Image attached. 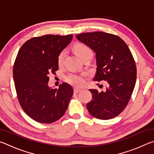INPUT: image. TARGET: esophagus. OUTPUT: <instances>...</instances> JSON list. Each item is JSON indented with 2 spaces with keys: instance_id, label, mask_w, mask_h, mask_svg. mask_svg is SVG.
I'll return each mask as SVG.
<instances>
[{
  "instance_id": "esophagus-1",
  "label": "esophagus",
  "mask_w": 154,
  "mask_h": 154,
  "mask_svg": "<svg viewBox=\"0 0 154 154\" xmlns=\"http://www.w3.org/2000/svg\"><path fill=\"white\" fill-rule=\"evenodd\" d=\"M80 91H81V89H79V88H74V93L75 94H77L78 92H79Z\"/></svg>"
}]
</instances>
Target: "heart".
Returning <instances> with one entry per match:
<instances>
[{
    "label": "heart",
    "instance_id": "b5f03b06",
    "mask_svg": "<svg viewBox=\"0 0 154 154\" xmlns=\"http://www.w3.org/2000/svg\"><path fill=\"white\" fill-rule=\"evenodd\" d=\"M74 49L75 53H76L78 57L82 58V57L85 55V54L90 52L91 50L87 45H84L82 43H78L75 45L74 47ZM66 51L65 49L60 51L58 56V64L61 65L64 61V59L66 56ZM66 81L74 86H82L85 83V79L82 75H77V74H70L66 77Z\"/></svg>",
    "mask_w": 154,
    "mask_h": 154
}]
</instances>
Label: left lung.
<instances>
[{"label": "left lung", "instance_id": "1", "mask_svg": "<svg viewBox=\"0 0 154 154\" xmlns=\"http://www.w3.org/2000/svg\"><path fill=\"white\" fill-rule=\"evenodd\" d=\"M76 37L96 54L97 69L94 81L105 80V91L90 90L89 113L99 119L116 118L126 108L137 79V67L126 43L118 36L103 32L79 34Z\"/></svg>", "mask_w": 154, "mask_h": 154}]
</instances>
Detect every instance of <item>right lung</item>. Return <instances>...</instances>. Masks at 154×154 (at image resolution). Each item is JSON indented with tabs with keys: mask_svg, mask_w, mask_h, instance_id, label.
<instances>
[{
	"mask_svg": "<svg viewBox=\"0 0 154 154\" xmlns=\"http://www.w3.org/2000/svg\"><path fill=\"white\" fill-rule=\"evenodd\" d=\"M72 35H47L30 38L18 52L14 66V80L23 110L34 120L51 124L65 113L73 94L71 85L58 89L48 85L51 73L58 71V56L71 42Z\"/></svg>",
	"mask_w": 154,
	"mask_h": 154,
	"instance_id": "1",
	"label": "right lung"
}]
</instances>
